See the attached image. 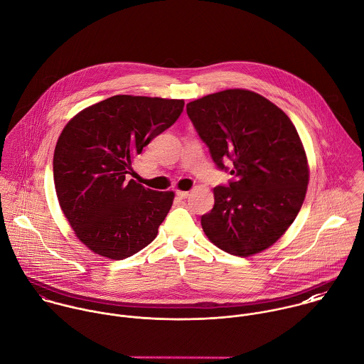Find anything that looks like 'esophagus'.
<instances>
[{
	"mask_svg": "<svg viewBox=\"0 0 364 364\" xmlns=\"http://www.w3.org/2000/svg\"><path fill=\"white\" fill-rule=\"evenodd\" d=\"M188 194H190L188 191H180V190H177V191H176V196H177V197H180V198H187V197H188Z\"/></svg>",
	"mask_w": 364,
	"mask_h": 364,
	"instance_id": "esophagus-1",
	"label": "esophagus"
}]
</instances>
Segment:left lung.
<instances>
[{"mask_svg": "<svg viewBox=\"0 0 364 364\" xmlns=\"http://www.w3.org/2000/svg\"><path fill=\"white\" fill-rule=\"evenodd\" d=\"M187 114L215 166L232 176L228 186L214 188V207L201 217L205 235L231 255L267 250L296 218L309 183L294 123L272 102L245 89L190 102Z\"/></svg>", "mask_w": 364, "mask_h": 364, "instance_id": "left-lung-1", "label": "left lung"}]
</instances>
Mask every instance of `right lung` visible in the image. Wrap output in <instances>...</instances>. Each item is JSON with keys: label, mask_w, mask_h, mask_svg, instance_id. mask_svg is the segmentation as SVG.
I'll return each mask as SVG.
<instances>
[{"label": "right lung", "mask_w": 364, "mask_h": 364, "mask_svg": "<svg viewBox=\"0 0 364 364\" xmlns=\"http://www.w3.org/2000/svg\"><path fill=\"white\" fill-rule=\"evenodd\" d=\"M184 100L116 95L77 113L53 153L59 205L95 254L124 259L157 235L174 193L127 180L132 163L180 117Z\"/></svg>", "instance_id": "1"}]
</instances>
